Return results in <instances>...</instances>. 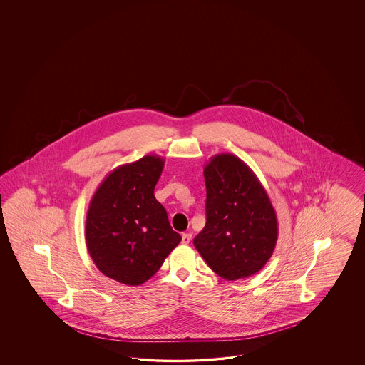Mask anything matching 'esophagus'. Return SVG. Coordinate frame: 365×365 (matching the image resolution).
I'll list each match as a JSON object with an SVG mask.
<instances>
[{
	"instance_id": "obj_1",
	"label": "esophagus",
	"mask_w": 365,
	"mask_h": 365,
	"mask_svg": "<svg viewBox=\"0 0 365 365\" xmlns=\"http://www.w3.org/2000/svg\"><path fill=\"white\" fill-rule=\"evenodd\" d=\"M191 241V234L190 232H185V234H182V243H185V245H187Z\"/></svg>"
}]
</instances>
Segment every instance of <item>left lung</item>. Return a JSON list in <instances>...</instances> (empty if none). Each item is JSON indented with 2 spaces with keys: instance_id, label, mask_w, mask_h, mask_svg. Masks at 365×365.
Masks as SVG:
<instances>
[{
  "instance_id": "left-lung-1",
  "label": "left lung",
  "mask_w": 365,
  "mask_h": 365,
  "mask_svg": "<svg viewBox=\"0 0 365 365\" xmlns=\"http://www.w3.org/2000/svg\"><path fill=\"white\" fill-rule=\"evenodd\" d=\"M203 175L206 225L194 246L222 278L253 276L273 255L278 238L269 195L252 168L235 155H214Z\"/></svg>"
}]
</instances>
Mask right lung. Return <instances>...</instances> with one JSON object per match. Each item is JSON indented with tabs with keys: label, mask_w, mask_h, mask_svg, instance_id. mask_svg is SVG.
<instances>
[{
	"label": "right lung",
	"mask_w": 365,
	"mask_h": 365,
	"mask_svg": "<svg viewBox=\"0 0 365 365\" xmlns=\"http://www.w3.org/2000/svg\"><path fill=\"white\" fill-rule=\"evenodd\" d=\"M163 166V158L145 155L116 167L89 202V255L104 276L130 287L154 276L182 240L170 226L166 209L155 199Z\"/></svg>",
	"instance_id": "right-lung-1"
}]
</instances>
